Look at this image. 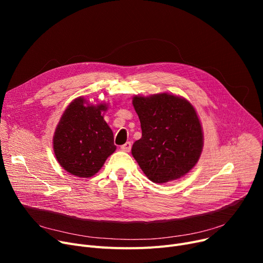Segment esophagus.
I'll use <instances>...</instances> for the list:
<instances>
[{"instance_id": "1", "label": "esophagus", "mask_w": 263, "mask_h": 263, "mask_svg": "<svg viewBox=\"0 0 263 263\" xmlns=\"http://www.w3.org/2000/svg\"><path fill=\"white\" fill-rule=\"evenodd\" d=\"M131 147H132V144H131V142H127L126 144H123V145H121V150L122 151H126V153H129V151L131 150Z\"/></svg>"}]
</instances>
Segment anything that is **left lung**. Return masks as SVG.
<instances>
[{
    "instance_id": "1",
    "label": "left lung",
    "mask_w": 263,
    "mask_h": 263,
    "mask_svg": "<svg viewBox=\"0 0 263 263\" xmlns=\"http://www.w3.org/2000/svg\"><path fill=\"white\" fill-rule=\"evenodd\" d=\"M133 106L142 137L133 144L132 156L151 181L176 180L195 166L202 149V131L189 101L170 93L135 96Z\"/></svg>"
}]
</instances>
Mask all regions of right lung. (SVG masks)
I'll return each mask as SVG.
<instances>
[{"label": "right lung", "mask_w": 263, "mask_h": 263, "mask_svg": "<svg viewBox=\"0 0 263 263\" xmlns=\"http://www.w3.org/2000/svg\"><path fill=\"white\" fill-rule=\"evenodd\" d=\"M106 108L105 104L90 105L78 98L64 112L54 133L53 148L61 166L71 175L93 176L116 150L113 132L102 116Z\"/></svg>", "instance_id": "1"}]
</instances>
